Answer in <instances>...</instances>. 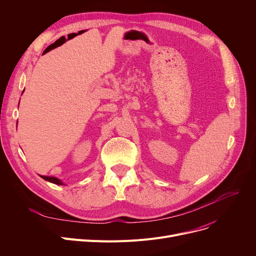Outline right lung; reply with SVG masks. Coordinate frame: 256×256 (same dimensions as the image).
Masks as SVG:
<instances>
[{
	"instance_id": "right-lung-1",
	"label": "right lung",
	"mask_w": 256,
	"mask_h": 256,
	"mask_svg": "<svg viewBox=\"0 0 256 256\" xmlns=\"http://www.w3.org/2000/svg\"><path fill=\"white\" fill-rule=\"evenodd\" d=\"M40 178H44V180H48V182H52V184H60V186L64 184H63L59 178H54V176H40Z\"/></svg>"
}]
</instances>
